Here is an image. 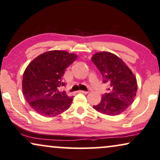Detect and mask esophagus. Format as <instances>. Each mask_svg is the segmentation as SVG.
Wrapping results in <instances>:
<instances>
[{"mask_svg": "<svg viewBox=\"0 0 160 160\" xmlns=\"http://www.w3.org/2000/svg\"><path fill=\"white\" fill-rule=\"evenodd\" d=\"M79 92H80V93H82V94H88V92H86V91H81V90H80V91H79Z\"/></svg>", "mask_w": 160, "mask_h": 160, "instance_id": "obj_1", "label": "esophagus"}]
</instances>
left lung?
Instances as JSON below:
<instances>
[{
    "label": "left lung",
    "instance_id": "8db88e82",
    "mask_svg": "<svg viewBox=\"0 0 160 160\" xmlns=\"http://www.w3.org/2000/svg\"><path fill=\"white\" fill-rule=\"evenodd\" d=\"M92 60L102 74V82L109 85L108 93L102 95L100 103L93 108L108 116L125 112L136 97V76L121 58L111 52H97Z\"/></svg>",
    "mask_w": 160,
    "mask_h": 160
}]
</instances>
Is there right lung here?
I'll list each match as a JSON object with an SVG mask.
<instances>
[{"instance_id":"obj_1","label":"right lung","mask_w":160,"mask_h":160,"mask_svg":"<svg viewBox=\"0 0 160 160\" xmlns=\"http://www.w3.org/2000/svg\"><path fill=\"white\" fill-rule=\"evenodd\" d=\"M77 58L76 54L52 50L40 54L27 66L22 81L23 94L38 114L55 117L69 108L73 98L60 87L66 84L62 80L66 68Z\"/></svg>"}]
</instances>
